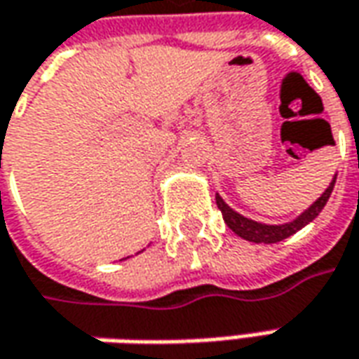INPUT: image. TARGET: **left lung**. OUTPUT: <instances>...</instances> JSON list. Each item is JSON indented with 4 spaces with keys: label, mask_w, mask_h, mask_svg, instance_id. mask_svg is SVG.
Listing matches in <instances>:
<instances>
[{
    "label": "left lung",
    "mask_w": 359,
    "mask_h": 359,
    "mask_svg": "<svg viewBox=\"0 0 359 359\" xmlns=\"http://www.w3.org/2000/svg\"><path fill=\"white\" fill-rule=\"evenodd\" d=\"M336 175L332 177V182L330 185L326 187V191H324L306 211H302L297 219H292V221H288V223H283V225H266V223H259V221H252V219L245 217L241 213H237L235 209H231L219 194L215 196V201H217V208L221 209V213H223V221L227 223V227H229L235 235H239L245 241L271 245V243H278L283 241V239H286V237H290V235H294V233L302 229L304 225H309L310 221H314V219L318 217V213L324 209L326 201L330 199L332 189H334V184H336Z\"/></svg>",
    "instance_id": "left-lung-1"
}]
</instances>
